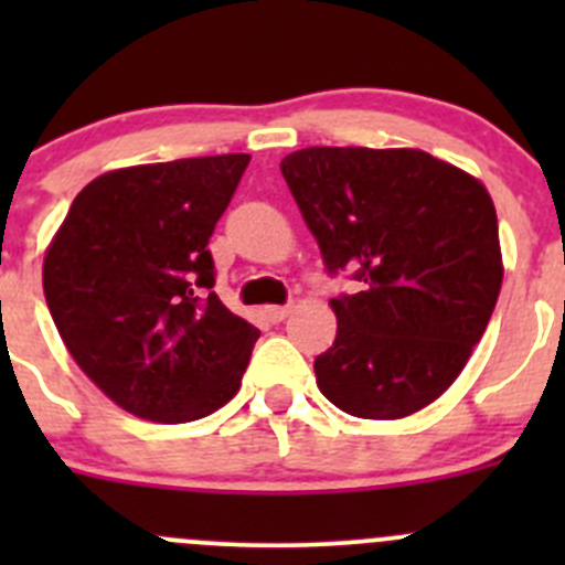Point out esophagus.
<instances>
[{"instance_id": "34e87169", "label": "esophagus", "mask_w": 565, "mask_h": 565, "mask_svg": "<svg viewBox=\"0 0 565 565\" xmlns=\"http://www.w3.org/2000/svg\"><path fill=\"white\" fill-rule=\"evenodd\" d=\"M287 315H289L287 306H267L265 309L267 322H281V319H287Z\"/></svg>"}]
</instances>
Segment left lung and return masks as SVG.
I'll return each mask as SVG.
<instances>
[{
  "instance_id": "1",
  "label": "left lung",
  "mask_w": 565,
  "mask_h": 565,
  "mask_svg": "<svg viewBox=\"0 0 565 565\" xmlns=\"http://www.w3.org/2000/svg\"><path fill=\"white\" fill-rule=\"evenodd\" d=\"M281 174L322 250L361 292L330 300L317 385L355 418L418 413L459 377L503 284L487 188L424 150L306 147Z\"/></svg>"
}]
</instances>
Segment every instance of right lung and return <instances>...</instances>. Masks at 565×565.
Wrapping results in <instances>:
<instances>
[{"mask_svg":"<svg viewBox=\"0 0 565 565\" xmlns=\"http://www.w3.org/2000/svg\"><path fill=\"white\" fill-rule=\"evenodd\" d=\"M248 161L235 152L100 174L45 250V303L67 352L139 418L188 424L241 388L259 330L213 292L207 243Z\"/></svg>","mask_w":565,"mask_h":565,"instance_id":"add662e5","label":"right lung"}]
</instances>
